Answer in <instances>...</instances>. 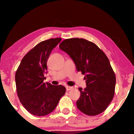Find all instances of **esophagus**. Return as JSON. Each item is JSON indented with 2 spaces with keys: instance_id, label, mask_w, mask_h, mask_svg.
<instances>
[{
  "instance_id": "34e87169",
  "label": "esophagus",
  "mask_w": 134,
  "mask_h": 134,
  "mask_svg": "<svg viewBox=\"0 0 134 134\" xmlns=\"http://www.w3.org/2000/svg\"><path fill=\"white\" fill-rule=\"evenodd\" d=\"M65 88H66V90H67V91L71 90H72V89H73V87H72L66 86V87H65Z\"/></svg>"
}]
</instances>
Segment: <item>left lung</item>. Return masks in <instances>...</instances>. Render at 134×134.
<instances>
[{"instance_id": "1", "label": "left lung", "mask_w": 134, "mask_h": 134, "mask_svg": "<svg viewBox=\"0 0 134 134\" xmlns=\"http://www.w3.org/2000/svg\"><path fill=\"white\" fill-rule=\"evenodd\" d=\"M59 49L72 59L77 70L85 75L87 87L79 88L77 108L88 115L102 113L113 99L116 82L108 57L96 44L83 38L65 40Z\"/></svg>"}]
</instances>
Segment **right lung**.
Masks as SVG:
<instances>
[{"label":"right lung","mask_w":134,"mask_h":134,"mask_svg":"<svg viewBox=\"0 0 134 134\" xmlns=\"http://www.w3.org/2000/svg\"><path fill=\"white\" fill-rule=\"evenodd\" d=\"M61 41V38H57L40 42L23 57L16 71L18 97L24 108L34 115L52 113L65 93L63 85L44 82L48 58Z\"/></svg>","instance_id":"1"}]
</instances>
